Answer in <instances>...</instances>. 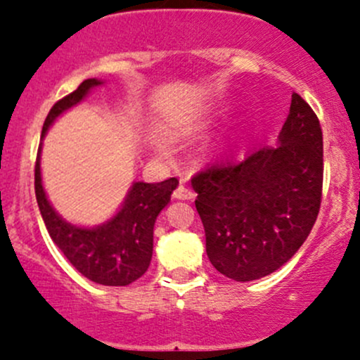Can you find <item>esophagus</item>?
Segmentation results:
<instances>
[{"label": "esophagus", "mask_w": 360, "mask_h": 360, "mask_svg": "<svg viewBox=\"0 0 360 360\" xmlns=\"http://www.w3.org/2000/svg\"><path fill=\"white\" fill-rule=\"evenodd\" d=\"M174 198H177V200H193L195 191L188 190L186 186H183V184H181V186L174 191Z\"/></svg>", "instance_id": "34e87169"}]
</instances>
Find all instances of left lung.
I'll use <instances>...</instances> for the list:
<instances>
[{
	"label": "left lung",
	"mask_w": 360,
	"mask_h": 360,
	"mask_svg": "<svg viewBox=\"0 0 360 360\" xmlns=\"http://www.w3.org/2000/svg\"><path fill=\"white\" fill-rule=\"evenodd\" d=\"M322 176L321 123L292 94L277 144L254 148L191 179L212 266L250 282L288 263L317 219Z\"/></svg>",
	"instance_id": "left-lung-1"
}]
</instances>
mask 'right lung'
I'll list each match as a JSON object with an SVG mask.
<instances>
[{
	"label": "right lung",
	"mask_w": 360,
	"mask_h": 360,
	"mask_svg": "<svg viewBox=\"0 0 360 360\" xmlns=\"http://www.w3.org/2000/svg\"><path fill=\"white\" fill-rule=\"evenodd\" d=\"M103 83L97 78L85 79L75 92L53 104L43 123L41 141L63 112L82 103L90 90ZM177 184L176 177L162 183L136 181L115 216L92 228L76 226L59 216L46 198L41 181V144L36 157V200L53 244L79 274L103 285H129L146 274L153 256L155 221Z\"/></svg>",
	"instance_id": "add662e5"
}]
</instances>
